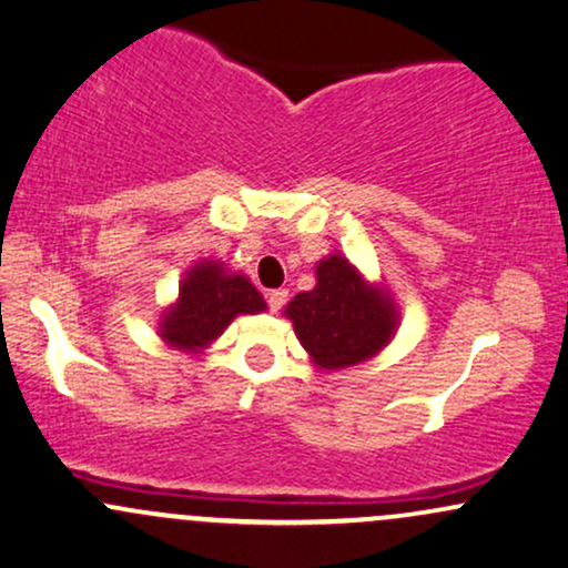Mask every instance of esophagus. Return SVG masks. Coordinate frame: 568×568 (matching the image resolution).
Wrapping results in <instances>:
<instances>
[{
    "mask_svg": "<svg viewBox=\"0 0 568 568\" xmlns=\"http://www.w3.org/2000/svg\"><path fill=\"white\" fill-rule=\"evenodd\" d=\"M284 303H286V290H271V292H268V308H271L273 313L282 311Z\"/></svg>",
    "mask_w": 568,
    "mask_h": 568,
    "instance_id": "1",
    "label": "esophagus"
}]
</instances>
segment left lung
<instances>
[{
    "mask_svg": "<svg viewBox=\"0 0 568 568\" xmlns=\"http://www.w3.org/2000/svg\"><path fill=\"white\" fill-rule=\"evenodd\" d=\"M295 335L322 369L353 366L388 343L396 308L383 292L366 286L345 257L318 263L316 290L300 292L286 305Z\"/></svg>",
    "mask_w": 568,
    "mask_h": 568,
    "instance_id": "obj_1",
    "label": "left lung"
}]
</instances>
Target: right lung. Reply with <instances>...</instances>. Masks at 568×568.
I'll use <instances>...</instances> for the list:
<instances>
[{
    "instance_id": "right-lung-1",
    "label": "right lung",
    "mask_w": 568,
    "mask_h": 568,
    "mask_svg": "<svg viewBox=\"0 0 568 568\" xmlns=\"http://www.w3.org/2000/svg\"><path fill=\"white\" fill-rule=\"evenodd\" d=\"M265 311V300L244 276H229L217 263H199L180 286L178 305L164 316L162 337L183 351L204 348L239 313Z\"/></svg>"
}]
</instances>
